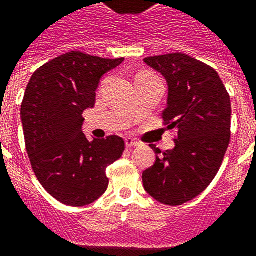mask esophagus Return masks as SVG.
Returning <instances> with one entry per match:
<instances>
[{
	"instance_id": "34e87169",
	"label": "esophagus",
	"mask_w": 256,
	"mask_h": 256,
	"mask_svg": "<svg viewBox=\"0 0 256 256\" xmlns=\"http://www.w3.org/2000/svg\"><path fill=\"white\" fill-rule=\"evenodd\" d=\"M125 143H126V146H128V148H132V146H139V142L135 140V139H132V138H126Z\"/></svg>"
}]
</instances>
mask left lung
Listing matches in <instances>:
<instances>
[{
    "label": "left lung",
    "mask_w": 256,
    "mask_h": 256,
    "mask_svg": "<svg viewBox=\"0 0 256 256\" xmlns=\"http://www.w3.org/2000/svg\"><path fill=\"white\" fill-rule=\"evenodd\" d=\"M168 86L164 125L175 128L174 150L156 152L143 172L144 190L164 205L179 206L210 186L230 140V98L214 68L183 52L144 59Z\"/></svg>",
    "instance_id": "8db88e82"
}]
</instances>
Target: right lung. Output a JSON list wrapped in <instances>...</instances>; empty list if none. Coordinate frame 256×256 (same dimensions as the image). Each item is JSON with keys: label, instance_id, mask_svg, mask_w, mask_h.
Listing matches in <instances>:
<instances>
[{"label": "right lung", "instance_id": "right-lung-1", "mask_svg": "<svg viewBox=\"0 0 256 256\" xmlns=\"http://www.w3.org/2000/svg\"><path fill=\"white\" fill-rule=\"evenodd\" d=\"M124 62L70 51L40 66L20 108L26 150L41 186L68 206H86L108 188L106 170L125 150L117 135L88 140L82 113L95 104L103 74Z\"/></svg>", "mask_w": 256, "mask_h": 256}]
</instances>
